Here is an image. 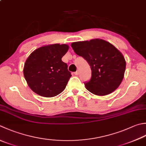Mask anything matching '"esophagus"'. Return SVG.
<instances>
[{"instance_id":"1","label":"esophagus","mask_w":146,"mask_h":146,"mask_svg":"<svg viewBox=\"0 0 146 146\" xmlns=\"http://www.w3.org/2000/svg\"><path fill=\"white\" fill-rule=\"evenodd\" d=\"M74 74H75V75H79V71H76V72L74 73Z\"/></svg>"}]
</instances>
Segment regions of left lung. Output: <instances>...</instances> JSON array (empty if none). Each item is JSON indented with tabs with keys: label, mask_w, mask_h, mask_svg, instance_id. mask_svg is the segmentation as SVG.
Wrapping results in <instances>:
<instances>
[{
	"label": "left lung",
	"mask_w": 146,
	"mask_h": 146,
	"mask_svg": "<svg viewBox=\"0 0 146 146\" xmlns=\"http://www.w3.org/2000/svg\"><path fill=\"white\" fill-rule=\"evenodd\" d=\"M75 52L89 64L92 76L85 82L87 89L95 95L103 96L119 87L124 77L126 61L121 52L102 39L73 42Z\"/></svg>",
	"instance_id": "left-lung-1"
}]
</instances>
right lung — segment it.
<instances>
[{
  "label": "right lung",
  "instance_id": "right-lung-1",
  "mask_svg": "<svg viewBox=\"0 0 146 146\" xmlns=\"http://www.w3.org/2000/svg\"><path fill=\"white\" fill-rule=\"evenodd\" d=\"M69 48L66 44H51L36 48L26 61L23 74L28 86L45 98L58 96L64 90L71 76L61 60Z\"/></svg>",
  "mask_w": 146,
  "mask_h": 146
}]
</instances>
